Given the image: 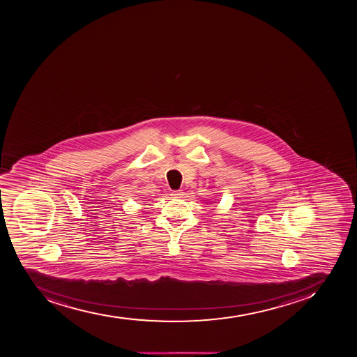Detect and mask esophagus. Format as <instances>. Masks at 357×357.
I'll list each match as a JSON object with an SVG mask.
<instances>
[{
	"label": "esophagus",
	"mask_w": 357,
	"mask_h": 357,
	"mask_svg": "<svg viewBox=\"0 0 357 357\" xmlns=\"http://www.w3.org/2000/svg\"><path fill=\"white\" fill-rule=\"evenodd\" d=\"M171 196L174 199H181L183 196V190H174V192H171Z\"/></svg>",
	"instance_id": "1"
}]
</instances>
